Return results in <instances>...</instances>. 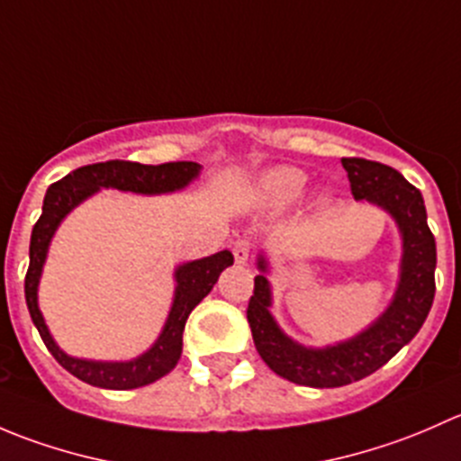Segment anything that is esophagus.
I'll use <instances>...</instances> for the list:
<instances>
[{"mask_svg":"<svg viewBox=\"0 0 461 461\" xmlns=\"http://www.w3.org/2000/svg\"><path fill=\"white\" fill-rule=\"evenodd\" d=\"M249 248H252V245H249V240H245V239L236 240L234 248H231V252H234L236 263H239V265L248 263V258H249Z\"/></svg>","mask_w":461,"mask_h":461,"instance_id":"esophagus-1","label":"esophagus"}]
</instances>
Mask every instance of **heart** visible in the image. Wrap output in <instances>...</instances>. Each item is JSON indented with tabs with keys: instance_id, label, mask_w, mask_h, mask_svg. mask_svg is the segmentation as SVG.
Wrapping results in <instances>:
<instances>
[{
	"instance_id": "1",
	"label": "heart",
	"mask_w": 461,
	"mask_h": 461,
	"mask_svg": "<svg viewBox=\"0 0 461 461\" xmlns=\"http://www.w3.org/2000/svg\"><path fill=\"white\" fill-rule=\"evenodd\" d=\"M305 185H308V176L296 167H274L260 176L257 187L258 201L267 209H285L303 196ZM325 203H328V196L321 194L317 204Z\"/></svg>"
}]
</instances>
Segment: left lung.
<instances>
[{
    "label": "left lung",
    "instance_id": "8db88e82",
    "mask_svg": "<svg viewBox=\"0 0 461 461\" xmlns=\"http://www.w3.org/2000/svg\"><path fill=\"white\" fill-rule=\"evenodd\" d=\"M355 201H368L385 209L402 231V265L393 301L364 332L337 346L305 348L292 341L272 312V287L265 278L267 260L258 257L260 274L254 278V294L248 321L260 359L278 376L310 388H339L373 375L388 364L424 325L435 299L437 249L421 192L397 169L366 158H341Z\"/></svg>",
    "mask_w": 461,
    "mask_h": 461
}]
</instances>
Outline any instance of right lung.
<instances>
[{
    "label": "right lung",
    "mask_w": 461,
    "mask_h": 461,
    "mask_svg": "<svg viewBox=\"0 0 461 461\" xmlns=\"http://www.w3.org/2000/svg\"><path fill=\"white\" fill-rule=\"evenodd\" d=\"M198 174H201L198 162L140 165V162L129 160H106L71 171L62 180L50 185L49 192H46L41 216L31 234V263L24 281L26 305H29L31 319L40 332L41 341L55 357V361L85 384L109 390H131L153 384L156 379L171 373L178 364L180 355H183V332L189 314L212 292L222 269L234 263V257H231L230 249H222L212 257L183 263L176 269V292L169 317L165 321L160 337L144 355L131 361H88L76 359V357L59 350V346L53 341L49 328H46L40 305H37V285H40L41 267H44L46 254H49L50 239L58 231L59 222L67 218V213H71L77 204L100 192L102 187L151 196V194L178 192V189L187 187Z\"/></svg>",
    "instance_id": "add662e5"
}]
</instances>
